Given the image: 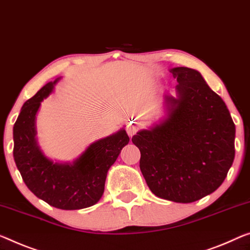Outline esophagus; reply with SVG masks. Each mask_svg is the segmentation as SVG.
Masks as SVG:
<instances>
[{
  "mask_svg": "<svg viewBox=\"0 0 250 250\" xmlns=\"http://www.w3.org/2000/svg\"><path fill=\"white\" fill-rule=\"evenodd\" d=\"M126 132H127L128 136L132 137L134 134H135L137 132V127L136 125L134 124V123H129V124H127V126H126Z\"/></svg>",
  "mask_w": 250,
  "mask_h": 250,
  "instance_id": "obj_1",
  "label": "esophagus"
}]
</instances>
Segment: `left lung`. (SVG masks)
Masks as SVG:
<instances>
[{"label":"left lung","instance_id":"1","mask_svg":"<svg viewBox=\"0 0 250 250\" xmlns=\"http://www.w3.org/2000/svg\"><path fill=\"white\" fill-rule=\"evenodd\" d=\"M178 98L167 96L170 115L162 125L144 129L132 142L141 151L140 168L153 193L190 203L216 191L235 159V124L219 95L200 72L171 70Z\"/></svg>","mask_w":250,"mask_h":250}]
</instances>
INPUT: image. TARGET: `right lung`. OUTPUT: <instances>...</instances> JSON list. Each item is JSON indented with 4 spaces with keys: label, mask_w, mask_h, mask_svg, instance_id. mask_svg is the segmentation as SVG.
<instances>
[{
    "label": "right lung",
    "mask_w": 250,
    "mask_h": 250,
    "mask_svg": "<svg viewBox=\"0 0 250 250\" xmlns=\"http://www.w3.org/2000/svg\"><path fill=\"white\" fill-rule=\"evenodd\" d=\"M56 82L44 85L22 106L13 127L14 161L25 186L41 200L62 210L88 208L102 198L107 172L129 137L121 129L95 142L74 164L48 160L37 146L34 121L40 103L51 93Z\"/></svg>",
    "instance_id": "1"
}]
</instances>
